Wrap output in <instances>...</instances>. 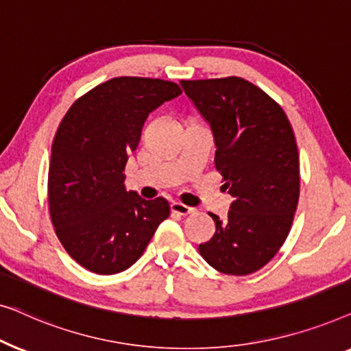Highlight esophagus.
Wrapping results in <instances>:
<instances>
[{"label":"esophagus","mask_w":351,"mask_h":351,"mask_svg":"<svg viewBox=\"0 0 351 351\" xmlns=\"http://www.w3.org/2000/svg\"><path fill=\"white\" fill-rule=\"evenodd\" d=\"M171 211H173V213H176V215L187 216V215H191L192 211H194V208H191V206L181 204V202H173V204H171Z\"/></svg>","instance_id":"obj_1"}]
</instances>
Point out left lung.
I'll list each match as a JSON object with an SVG mask.
<instances>
[{"mask_svg":"<svg viewBox=\"0 0 351 351\" xmlns=\"http://www.w3.org/2000/svg\"><path fill=\"white\" fill-rule=\"evenodd\" d=\"M208 122L215 164L234 197L224 221L210 213L216 232L199 251L227 275H250L278 253L299 200V152L280 105L245 79L180 82Z\"/></svg>","mask_w":351,"mask_h":351,"instance_id":"1","label":"left lung"}]
</instances>
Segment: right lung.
<instances>
[{"instance_id": "1", "label": "right lung", "mask_w": 351, "mask_h": 351, "mask_svg": "<svg viewBox=\"0 0 351 351\" xmlns=\"http://www.w3.org/2000/svg\"><path fill=\"white\" fill-rule=\"evenodd\" d=\"M181 95L178 84L122 76L100 84L63 117L52 143L49 208L66 253L93 274H119L136 263L162 221L164 197L127 191L124 169L146 117Z\"/></svg>"}]
</instances>
